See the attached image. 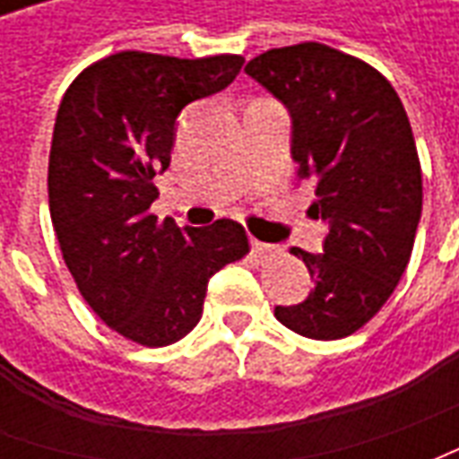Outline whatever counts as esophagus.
<instances>
[{"mask_svg": "<svg viewBox=\"0 0 459 459\" xmlns=\"http://www.w3.org/2000/svg\"><path fill=\"white\" fill-rule=\"evenodd\" d=\"M250 248L255 253V258H273V255H278L280 250L275 246H270V243H260V240H250Z\"/></svg>", "mask_w": 459, "mask_h": 459, "instance_id": "obj_1", "label": "esophagus"}]
</instances>
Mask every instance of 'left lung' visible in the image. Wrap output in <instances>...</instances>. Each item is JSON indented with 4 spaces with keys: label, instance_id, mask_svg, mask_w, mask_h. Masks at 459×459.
<instances>
[{
    "label": "left lung",
    "instance_id": "obj_1",
    "mask_svg": "<svg viewBox=\"0 0 459 459\" xmlns=\"http://www.w3.org/2000/svg\"><path fill=\"white\" fill-rule=\"evenodd\" d=\"M246 74L288 108L298 177L315 186L309 213L329 229L322 253L292 248L315 290L275 317L302 337H349L391 298L423 211L403 103L376 68L317 41L265 51Z\"/></svg>",
    "mask_w": 459,
    "mask_h": 459
}]
</instances>
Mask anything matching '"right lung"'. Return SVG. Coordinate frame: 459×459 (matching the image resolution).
<instances>
[{
    "label": "right lung",
    "instance_id": "add662e5",
    "mask_svg": "<svg viewBox=\"0 0 459 459\" xmlns=\"http://www.w3.org/2000/svg\"><path fill=\"white\" fill-rule=\"evenodd\" d=\"M243 56L120 51L65 91L48 157V209L64 260L105 325L167 346L199 325L211 275L248 253L240 223L157 221L154 177L167 171L177 117L233 83Z\"/></svg>",
    "mask_w": 459,
    "mask_h": 459
}]
</instances>
